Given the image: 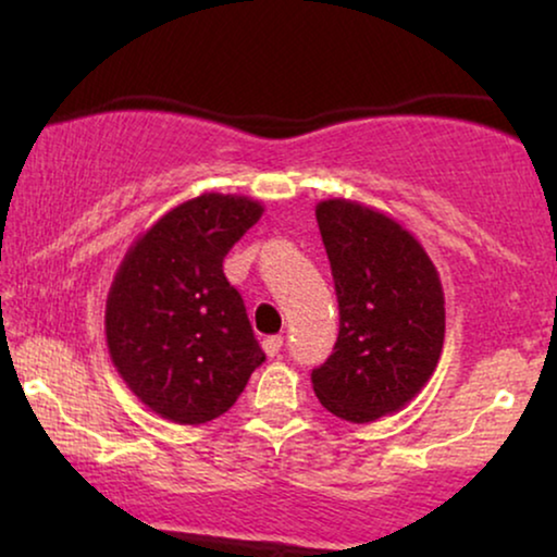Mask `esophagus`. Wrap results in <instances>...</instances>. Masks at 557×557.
Returning <instances> with one entry per match:
<instances>
[{"label":"esophagus","mask_w":557,"mask_h":557,"mask_svg":"<svg viewBox=\"0 0 557 557\" xmlns=\"http://www.w3.org/2000/svg\"><path fill=\"white\" fill-rule=\"evenodd\" d=\"M281 347H284V337H281V334H273V337L263 339V352L269 357H278Z\"/></svg>","instance_id":"34e87169"}]
</instances>
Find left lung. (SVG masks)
I'll list each match as a JSON object with an SVG mask.
<instances>
[{"label":"left lung","instance_id":"left-lung-1","mask_svg":"<svg viewBox=\"0 0 557 557\" xmlns=\"http://www.w3.org/2000/svg\"><path fill=\"white\" fill-rule=\"evenodd\" d=\"M317 223L330 256L339 334L311 385L342 421L398 413L429 383L444 349V288L421 243L368 205L322 200Z\"/></svg>","mask_w":557,"mask_h":557}]
</instances>
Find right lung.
Segmentation results:
<instances>
[{
  "instance_id": "add662e5",
  "label": "right lung",
  "mask_w": 557,
  "mask_h": 557,
  "mask_svg": "<svg viewBox=\"0 0 557 557\" xmlns=\"http://www.w3.org/2000/svg\"><path fill=\"white\" fill-rule=\"evenodd\" d=\"M263 215L243 195L205 193L134 240L106 299V345L136 398L172 423L223 416L265 360L223 258Z\"/></svg>"
}]
</instances>
